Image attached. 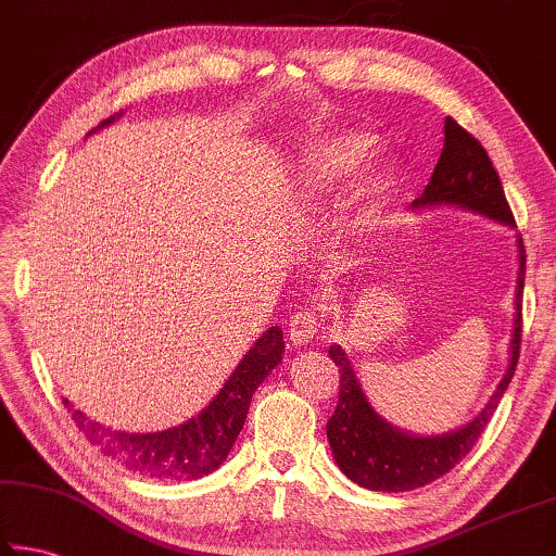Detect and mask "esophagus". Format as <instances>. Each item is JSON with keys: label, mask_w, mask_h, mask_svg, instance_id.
<instances>
[{"label": "esophagus", "mask_w": 556, "mask_h": 556, "mask_svg": "<svg viewBox=\"0 0 556 556\" xmlns=\"http://www.w3.org/2000/svg\"><path fill=\"white\" fill-rule=\"evenodd\" d=\"M318 333V318L314 308H299V312L291 314L289 318V338L291 343L304 345L308 341H314Z\"/></svg>", "instance_id": "obj_1"}]
</instances>
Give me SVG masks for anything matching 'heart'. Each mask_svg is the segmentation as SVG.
Listing matches in <instances>:
<instances>
[{
  "label": "heart",
  "instance_id": "heart-1",
  "mask_svg": "<svg viewBox=\"0 0 556 556\" xmlns=\"http://www.w3.org/2000/svg\"><path fill=\"white\" fill-rule=\"evenodd\" d=\"M370 154V137L361 135V131H336V135L324 137L306 156L304 199L324 201L328 195L348 191L368 164ZM392 191L394 178L390 174L372 176L361 195V211L365 218H378Z\"/></svg>",
  "mask_w": 556,
  "mask_h": 556
}]
</instances>
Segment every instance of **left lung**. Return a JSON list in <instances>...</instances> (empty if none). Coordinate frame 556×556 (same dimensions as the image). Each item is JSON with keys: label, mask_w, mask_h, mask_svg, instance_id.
I'll use <instances>...</instances> for the list:
<instances>
[{"label": "left lung", "mask_w": 556, "mask_h": 556, "mask_svg": "<svg viewBox=\"0 0 556 556\" xmlns=\"http://www.w3.org/2000/svg\"><path fill=\"white\" fill-rule=\"evenodd\" d=\"M414 208H434V205H458V208L476 211L497 223L515 228L510 205L505 201V191L495 166L481 142L458 125L456 119L444 122V149L434 166L425 193L412 203ZM520 248V275H517V299H515V331L510 341V365L505 378L497 384L493 397L488 400L483 412L466 427L441 437H414L390 427L370 407L368 397L361 388V380L353 370L351 361L341 345L328 348V355L341 372V394H338L336 412L326 425L328 444L333 448L338 468L353 483L370 488V491L402 493L414 491L448 473L460 458H466L476 446L478 437L491 421L497 402L510 384L515 375L517 357H520L522 338V289H525V244Z\"/></svg>", "instance_id": "1"}]
</instances>
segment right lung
Wrapping results in <instances>:
<instances>
[{
	"instance_id": "1",
	"label": "right lung",
	"mask_w": 556,
	"mask_h": 556,
	"mask_svg": "<svg viewBox=\"0 0 556 556\" xmlns=\"http://www.w3.org/2000/svg\"><path fill=\"white\" fill-rule=\"evenodd\" d=\"M112 119L115 117L105 119L100 127L110 125ZM281 351H285V333L281 328L271 326L242 357L208 407L188 419L186 425L154 431V434H127V431L105 429L88 419L80 409L73 412L68 400L63 402L90 444H96L102 454L112 456L131 473L162 478V481H195L213 473L228 458L248 419L252 394L281 363Z\"/></svg>"
}]
</instances>
